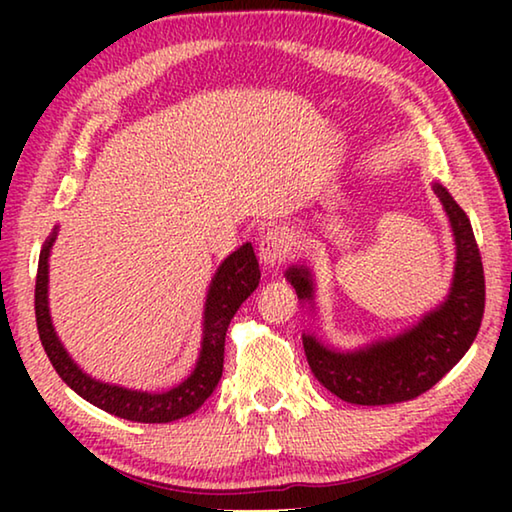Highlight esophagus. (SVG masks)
<instances>
[{"label":"esophagus","mask_w":512,"mask_h":512,"mask_svg":"<svg viewBox=\"0 0 512 512\" xmlns=\"http://www.w3.org/2000/svg\"><path fill=\"white\" fill-rule=\"evenodd\" d=\"M289 257V239L280 228H268L259 237V259L264 266H275Z\"/></svg>","instance_id":"34e87169"}]
</instances>
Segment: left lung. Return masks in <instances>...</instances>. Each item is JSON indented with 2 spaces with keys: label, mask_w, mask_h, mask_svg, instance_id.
Segmentation results:
<instances>
[{
  "label": "left lung",
  "mask_w": 512,
  "mask_h": 512,
  "mask_svg": "<svg viewBox=\"0 0 512 512\" xmlns=\"http://www.w3.org/2000/svg\"><path fill=\"white\" fill-rule=\"evenodd\" d=\"M433 192L445 207L456 241L454 280L443 305L427 311L418 325L393 339L375 341L359 350H334L314 334H302L314 377L345 402L381 406L413 400L438 384L479 334L485 277L472 223L443 185L433 183ZM287 280L300 300H314V280L305 264L291 266Z\"/></svg>",
  "instance_id": "8db88e82"
}]
</instances>
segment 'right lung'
Instances as JSON below:
<instances>
[{"instance_id": "obj_1", "label": "right lung", "mask_w": 512, "mask_h": 512, "mask_svg": "<svg viewBox=\"0 0 512 512\" xmlns=\"http://www.w3.org/2000/svg\"><path fill=\"white\" fill-rule=\"evenodd\" d=\"M56 235L58 228H54V232H51L45 246L40 250L36 275V323L42 348H45L51 366L56 368L60 379H63L74 393H79L83 400H88L90 404L99 406V409L124 420L162 424L180 420L185 418V415H192L198 406L214 393V388L223 375L225 332H228L232 316L237 314L241 302L259 287V277H262V273H259V262L253 246L244 244L230 257H225L219 271L212 277L203 311L201 354H198L192 375H189L183 384L173 386L171 391L146 393L115 384H103V381L85 375V372L76 366L74 359L69 357L63 343L58 341L54 325H51L47 300L49 253L56 241Z\"/></svg>"}]
</instances>
